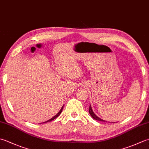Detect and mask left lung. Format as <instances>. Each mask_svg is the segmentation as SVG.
Returning a JSON list of instances; mask_svg holds the SVG:
<instances>
[{
  "mask_svg": "<svg viewBox=\"0 0 149 149\" xmlns=\"http://www.w3.org/2000/svg\"><path fill=\"white\" fill-rule=\"evenodd\" d=\"M89 113L90 114V115L92 116V118H94L95 120H99V121H101V122H106L105 120H104L102 119L99 118V117H98L97 116H96L95 115V113L93 112V110H92V109H91V107L90 105V107H89Z\"/></svg>",
  "mask_w": 149,
  "mask_h": 149,
  "instance_id": "left-lung-1",
  "label": "left lung"
}]
</instances>
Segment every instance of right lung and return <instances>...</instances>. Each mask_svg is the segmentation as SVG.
I'll return each instance as SVG.
<instances>
[{"label":"right lung","instance_id":"1","mask_svg":"<svg viewBox=\"0 0 149 149\" xmlns=\"http://www.w3.org/2000/svg\"><path fill=\"white\" fill-rule=\"evenodd\" d=\"M63 107H62V108L61 109V110H60L59 111V112L58 113V114H57V115H55L54 116V117H52V118H50V120H47V121H46V122H44V123H47V122H50V121H52V120H54L56 118H57V117H58L59 115H60V114H61V111H62V110H63Z\"/></svg>","mask_w":149,"mask_h":149}]
</instances>
